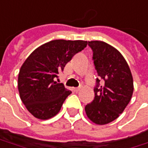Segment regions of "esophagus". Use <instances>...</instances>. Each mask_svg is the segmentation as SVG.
I'll list each match as a JSON object with an SVG mask.
<instances>
[{
    "label": "esophagus",
    "instance_id": "1",
    "mask_svg": "<svg viewBox=\"0 0 148 148\" xmlns=\"http://www.w3.org/2000/svg\"><path fill=\"white\" fill-rule=\"evenodd\" d=\"M80 89H81L80 87H78V88H74V91L77 93V92H79V90H80Z\"/></svg>",
    "mask_w": 148,
    "mask_h": 148
}]
</instances>
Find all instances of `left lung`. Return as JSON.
I'll return each instance as SVG.
<instances>
[{"label":"left lung","instance_id":"1","mask_svg":"<svg viewBox=\"0 0 148 148\" xmlns=\"http://www.w3.org/2000/svg\"><path fill=\"white\" fill-rule=\"evenodd\" d=\"M93 60L104 84L96 79L95 99L86 105L88 118L97 125L113 121L123 112L133 93V79L126 59L117 49L102 41H90Z\"/></svg>","mask_w":148,"mask_h":148}]
</instances>
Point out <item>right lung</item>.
<instances>
[{
    "instance_id": "right-lung-1",
    "label": "right lung",
    "mask_w": 148,
    "mask_h": 148,
    "mask_svg": "<svg viewBox=\"0 0 148 148\" xmlns=\"http://www.w3.org/2000/svg\"><path fill=\"white\" fill-rule=\"evenodd\" d=\"M87 44L83 40H53L36 48L25 60L18 74V90L34 117L48 120L59 112L72 92L57 82L58 73Z\"/></svg>"
}]
</instances>
